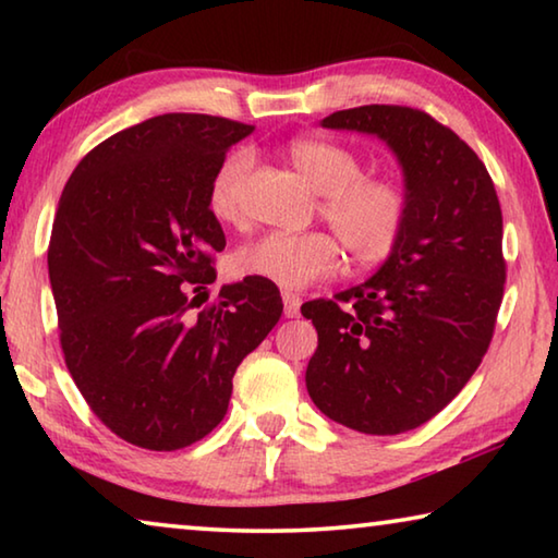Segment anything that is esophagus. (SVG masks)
I'll return each mask as SVG.
<instances>
[{
    "label": "esophagus",
    "mask_w": 558,
    "mask_h": 558,
    "mask_svg": "<svg viewBox=\"0 0 558 558\" xmlns=\"http://www.w3.org/2000/svg\"><path fill=\"white\" fill-rule=\"evenodd\" d=\"M300 295L295 292H282V305H286V317H295L300 313Z\"/></svg>",
    "instance_id": "obj_1"
}]
</instances>
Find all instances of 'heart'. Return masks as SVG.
Returning a JSON list of instances; mask_svg holds the SVG:
<instances>
[{
	"instance_id": "heart-1",
	"label": "heart",
	"mask_w": 558,
	"mask_h": 558,
	"mask_svg": "<svg viewBox=\"0 0 558 558\" xmlns=\"http://www.w3.org/2000/svg\"><path fill=\"white\" fill-rule=\"evenodd\" d=\"M288 157L310 186L319 192V214L342 239L356 266H376L391 256L409 223V194L389 177L364 174L362 157L325 137H298ZM248 149L221 159L209 182V209L223 223L241 219V192L251 172ZM342 260V245L329 231H270L233 251L235 278H260L286 290H300L325 278Z\"/></svg>"
}]
</instances>
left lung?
I'll list each match as a JSON object with an SVG mask.
<instances>
[{
    "label": "left lung",
    "mask_w": 558,
    "mask_h": 558,
    "mask_svg": "<svg viewBox=\"0 0 558 558\" xmlns=\"http://www.w3.org/2000/svg\"><path fill=\"white\" fill-rule=\"evenodd\" d=\"M325 128L386 140L405 177L409 223L376 276L310 300V399L342 426L396 436L462 391L493 342L505 295L502 209L468 143L418 108L337 110Z\"/></svg>",
    "instance_id": "1"
}]
</instances>
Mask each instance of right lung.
I'll return each mask as SVG.
<instances>
[{
    "label": "right lung",
    "mask_w": 558,
    "mask_h": 558,
    "mask_svg": "<svg viewBox=\"0 0 558 558\" xmlns=\"http://www.w3.org/2000/svg\"><path fill=\"white\" fill-rule=\"evenodd\" d=\"M251 130L167 112L102 140L63 186L49 241L63 359L90 411L137 448L209 436L243 356L282 315L278 288L260 278L191 313L226 245L209 182Z\"/></svg>",
    "instance_id": "1"
}]
</instances>
